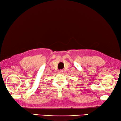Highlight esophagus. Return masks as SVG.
Segmentation results:
<instances>
[{
	"mask_svg": "<svg viewBox=\"0 0 121 121\" xmlns=\"http://www.w3.org/2000/svg\"><path fill=\"white\" fill-rule=\"evenodd\" d=\"M58 72H59V74H62L63 71V70H59Z\"/></svg>",
	"mask_w": 121,
	"mask_h": 121,
	"instance_id": "obj_1",
	"label": "esophagus"
}]
</instances>
